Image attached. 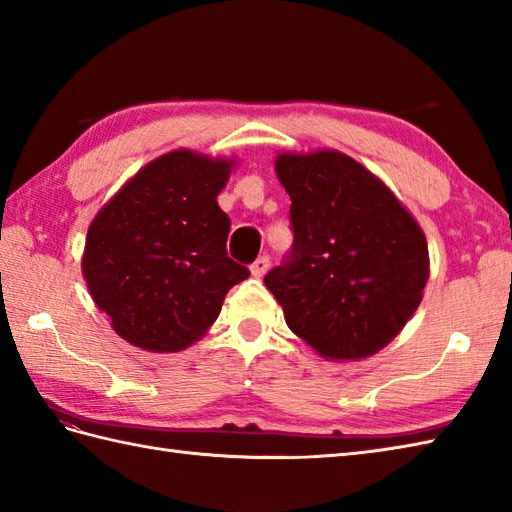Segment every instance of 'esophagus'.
<instances>
[{"instance_id": "1", "label": "esophagus", "mask_w": 512, "mask_h": 512, "mask_svg": "<svg viewBox=\"0 0 512 512\" xmlns=\"http://www.w3.org/2000/svg\"><path fill=\"white\" fill-rule=\"evenodd\" d=\"M268 268H270V257L262 255L250 264V273H253V277H264L268 273Z\"/></svg>"}]
</instances>
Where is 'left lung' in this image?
<instances>
[{
	"mask_svg": "<svg viewBox=\"0 0 512 512\" xmlns=\"http://www.w3.org/2000/svg\"><path fill=\"white\" fill-rule=\"evenodd\" d=\"M275 169L295 239L266 288L288 328L321 356H372L420 306L424 233L383 182L339 151L281 154Z\"/></svg>",
	"mask_w": 512,
	"mask_h": 512,
	"instance_id": "obj_1",
	"label": "left lung"
}]
</instances>
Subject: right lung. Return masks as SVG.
<instances>
[{
    "instance_id": "add662e5",
    "label": "right lung",
    "mask_w": 512,
    "mask_h": 512,
    "mask_svg": "<svg viewBox=\"0 0 512 512\" xmlns=\"http://www.w3.org/2000/svg\"><path fill=\"white\" fill-rule=\"evenodd\" d=\"M231 162L180 149L149 162L90 224L83 277L118 336L178 352L209 330L226 292L250 273L226 253L217 206Z\"/></svg>"
}]
</instances>
